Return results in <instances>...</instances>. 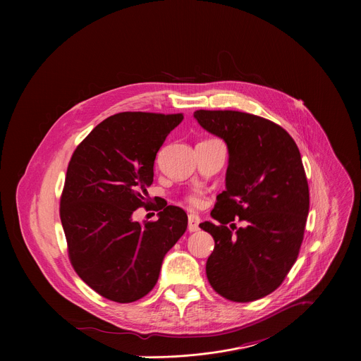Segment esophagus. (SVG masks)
Returning <instances> with one entry per match:
<instances>
[{
  "label": "esophagus",
  "instance_id": "1",
  "mask_svg": "<svg viewBox=\"0 0 361 361\" xmlns=\"http://www.w3.org/2000/svg\"><path fill=\"white\" fill-rule=\"evenodd\" d=\"M199 224H200V218L199 215L196 214H189V222H188V229L190 232H197L200 228H199Z\"/></svg>",
  "mask_w": 361,
  "mask_h": 361
}]
</instances>
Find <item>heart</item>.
Masks as SVG:
<instances>
[{"instance_id":"heart-1","label":"heart","mask_w":361,"mask_h":361,"mask_svg":"<svg viewBox=\"0 0 361 361\" xmlns=\"http://www.w3.org/2000/svg\"><path fill=\"white\" fill-rule=\"evenodd\" d=\"M188 200H189L192 204H195V206H199V204L202 203V197H200V195H199V193H193V195H190V196L188 197Z\"/></svg>"}]
</instances>
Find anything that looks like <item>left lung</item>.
Masks as SVG:
<instances>
[{
    "label": "left lung",
    "mask_w": 361,
    "mask_h": 361,
    "mask_svg": "<svg viewBox=\"0 0 361 361\" xmlns=\"http://www.w3.org/2000/svg\"><path fill=\"white\" fill-rule=\"evenodd\" d=\"M228 147L225 190L209 221L214 238L207 278L222 298L246 303L272 293L293 267L309 215V183L300 152L279 125L239 111L195 112ZM235 219L244 225L236 228Z\"/></svg>",
    "instance_id": "left-lung-1"
}]
</instances>
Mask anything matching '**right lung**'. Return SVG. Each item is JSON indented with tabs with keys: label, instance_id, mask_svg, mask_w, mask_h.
I'll return each instance as SVG.
<instances>
[{
	"label": "right lung",
	"instance_id": "obj_1",
	"mask_svg": "<svg viewBox=\"0 0 361 361\" xmlns=\"http://www.w3.org/2000/svg\"><path fill=\"white\" fill-rule=\"evenodd\" d=\"M182 114L121 112L99 123L72 155L61 197L71 262L99 295L132 303L157 283L165 255L188 228L179 207L133 221L154 178V159Z\"/></svg>",
	"mask_w": 361,
	"mask_h": 361
}]
</instances>
